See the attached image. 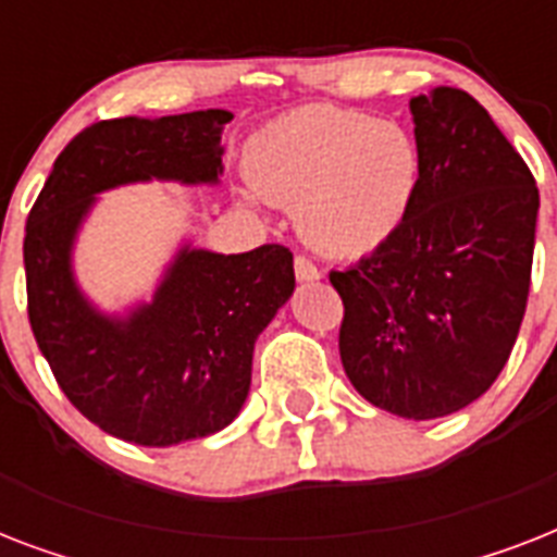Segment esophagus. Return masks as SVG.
<instances>
[{
  "label": "esophagus",
  "mask_w": 557,
  "mask_h": 557,
  "mask_svg": "<svg viewBox=\"0 0 557 557\" xmlns=\"http://www.w3.org/2000/svg\"><path fill=\"white\" fill-rule=\"evenodd\" d=\"M295 277L300 283H312V280H321V271L309 257H295Z\"/></svg>",
  "instance_id": "obj_1"
}]
</instances>
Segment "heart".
I'll list each match as a JSON object with an SVG mask.
<instances>
[{
    "label": "heart",
    "mask_w": 557,
    "mask_h": 557,
    "mask_svg": "<svg viewBox=\"0 0 557 557\" xmlns=\"http://www.w3.org/2000/svg\"><path fill=\"white\" fill-rule=\"evenodd\" d=\"M422 173V150L405 124L338 107L295 109L245 150L248 185L295 205L304 243L338 260L370 257L405 227Z\"/></svg>",
    "instance_id": "b5f03b06"
}]
</instances>
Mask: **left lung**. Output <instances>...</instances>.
<instances>
[{
	"mask_svg": "<svg viewBox=\"0 0 557 557\" xmlns=\"http://www.w3.org/2000/svg\"><path fill=\"white\" fill-rule=\"evenodd\" d=\"M422 190L405 227L332 286L352 387L405 419L457 413L492 387L527 312L541 196L468 91L410 100Z\"/></svg>",
	"mask_w": 557,
	"mask_h": 557,
	"instance_id": "obj_1",
	"label": "left lung"
}]
</instances>
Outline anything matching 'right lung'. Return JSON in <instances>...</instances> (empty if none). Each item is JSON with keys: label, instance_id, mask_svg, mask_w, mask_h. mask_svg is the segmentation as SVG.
<instances>
[{"label": "right lung", "instance_id": "obj_1", "mask_svg": "<svg viewBox=\"0 0 557 557\" xmlns=\"http://www.w3.org/2000/svg\"><path fill=\"white\" fill-rule=\"evenodd\" d=\"M227 109L115 117L74 135L25 225L28 318L69 401L117 440L168 448L222 431L251 389L253 344L295 292L283 245L216 253L182 243L150 300L91 304L74 243L98 196L124 185H219Z\"/></svg>", "mask_w": 557, "mask_h": 557}]
</instances>
